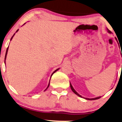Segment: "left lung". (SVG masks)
Segmentation results:
<instances>
[{
  "label": "left lung",
  "instance_id": "left-lung-1",
  "mask_svg": "<svg viewBox=\"0 0 122 122\" xmlns=\"http://www.w3.org/2000/svg\"><path fill=\"white\" fill-rule=\"evenodd\" d=\"M107 30H108V32H109V33H111V31H110V30H108V29H107ZM70 86H71V89H72V92H73L74 93H75V94H76V95H78V96H79V97H81V96H80V95H79V94L78 93L76 92L75 91V90H74V88H73V87L72 86V85H71V84H70ZM101 98V97H97V98H92V99H89V98H86V99H87V100H95V99H99V98Z\"/></svg>",
  "mask_w": 122,
  "mask_h": 122
}]
</instances>
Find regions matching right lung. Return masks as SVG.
Here are the masks:
<instances>
[{
	"label": "right lung",
	"mask_w": 122,
	"mask_h": 122,
	"mask_svg": "<svg viewBox=\"0 0 122 122\" xmlns=\"http://www.w3.org/2000/svg\"><path fill=\"white\" fill-rule=\"evenodd\" d=\"M18 30H17V31H18ZM15 35V34H14ZM14 35L13 36H12V37H13L14 36ZM12 38H11V39H12ZM8 48H7V50H6V54H5V59H6V54H7V53H8ZM58 70V69H56V70L55 71H54V72H53V74H54V72H55L56 71H57ZM49 84H50V83H49ZM49 84H48V87H47V88H48V86H49Z\"/></svg>",
	"instance_id": "right-lung-1"
}]
</instances>
